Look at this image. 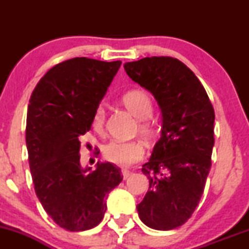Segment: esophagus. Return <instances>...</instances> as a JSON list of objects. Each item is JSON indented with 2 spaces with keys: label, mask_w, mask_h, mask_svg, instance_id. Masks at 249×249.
I'll list each match as a JSON object with an SVG mask.
<instances>
[{
  "label": "esophagus",
  "mask_w": 249,
  "mask_h": 249,
  "mask_svg": "<svg viewBox=\"0 0 249 249\" xmlns=\"http://www.w3.org/2000/svg\"><path fill=\"white\" fill-rule=\"evenodd\" d=\"M122 174H123V178H124V180H126L128 177L131 176V171H128V170H122Z\"/></svg>",
  "instance_id": "obj_1"
}]
</instances>
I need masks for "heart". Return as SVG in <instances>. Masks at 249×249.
Masks as SVG:
<instances>
[{
    "instance_id": "obj_1",
    "label": "heart",
    "mask_w": 249,
    "mask_h": 249,
    "mask_svg": "<svg viewBox=\"0 0 249 249\" xmlns=\"http://www.w3.org/2000/svg\"><path fill=\"white\" fill-rule=\"evenodd\" d=\"M123 104L134 117L141 119L138 131L144 138L152 139L156 132L153 122L150 117L153 113V102L150 95L142 90H130L122 97ZM105 124V110L102 105L96 107L92 115L93 130L101 132ZM145 156V148L141 142H118L111 141L103 147V157L105 160L118 166L127 167L141 161Z\"/></svg>"
}]
</instances>
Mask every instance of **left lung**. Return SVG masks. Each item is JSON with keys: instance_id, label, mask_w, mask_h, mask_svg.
Here are the masks:
<instances>
[{"instance_id": "left-lung-1", "label": "left lung", "mask_w": 249, "mask_h": 249, "mask_svg": "<svg viewBox=\"0 0 249 249\" xmlns=\"http://www.w3.org/2000/svg\"><path fill=\"white\" fill-rule=\"evenodd\" d=\"M124 69L162 112L161 137L142 168L150 186L138 215L153 230H174L192 216L204 193L212 166L213 105L198 77L173 57H145Z\"/></svg>"}]
</instances>
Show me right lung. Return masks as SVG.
Returning a JSON list of instances; mask_svg holds the SVG:
<instances>
[{"label":"right lung","mask_w":249,"mask_h":249,"mask_svg":"<svg viewBox=\"0 0 249 249\" xmlns=\"http://www.w3.org/2000/svg\"><path fill=\"white\" fill-rule=\"evenodd\" d=\"M122 62L76 57L42 77L28 105L25 142L34 187L45 212L59 227L82 232L104 218L107 198L123 180L121 168L79 164L81 137Z\"/></svg>","instance_id":"right-lung-1"}]
</instances>
